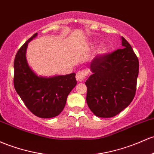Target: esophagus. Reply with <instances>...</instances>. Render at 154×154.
Wrapping results in <instances>:
<instances>
[{
    "label": "esophagus",
    "mask_w": 154,
    "mask_h": 154,
    "mask_svg": "<svg viewBox=\"0 0 154 154\" xmlns=\"http://www.w3.org/2000/svg\"><path fill=\"white\" fill-rule=\"evenodd\" d=\"M87 74H88L87 70L80 71V72H77V74H76V80H77V82H82V81L85 80Z\"/></svg>",
    "instance_id": "obj_1"
}]
</instances>
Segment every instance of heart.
Masks as SVG:
<instances>
[{
    "label": "heart",
    "instance_id": "b5f03b06",
    "mask_svg": "<svg viewBox=\"0 0 154 154\" xmlns=\"http://www.w3.org/2000/svg\"><path fill=\"white\" fill-rule=\"evenodd\" d=\"M94 45H95V43H92V44H91V47H94ZM107 45H106L105 44H102V45H101V46L99 47V48H98L97 52H97V55H104V54L106 52H107Z\"/></svg>",
    "mask_w": 154,
    "mask_h": 154
}]
</instances>
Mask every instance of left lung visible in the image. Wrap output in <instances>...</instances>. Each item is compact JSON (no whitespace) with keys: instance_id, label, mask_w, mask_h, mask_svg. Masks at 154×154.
I'll return each mask as SVG.
<instances>
[{"instance_id":"1","label":"left lung","mask_w":154,"mask_h":154,"mask_svg":"<svg viewBox=\"0 0 154 154\" xmlns=\"http://www.w3.org/2000/svg\"><path fill=\"white\" fill-rule=\"evenodd\" d=\"M121 40L122 49L96 56L90 64L86 102L98 117H114L134 97L139 60L129 42L123 36Z\"/></svg>"}]
</instances>
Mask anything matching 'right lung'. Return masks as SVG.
Listing matches in <instances>:
<instances>
[{
    "instance_id": "1",
    "label": "right lung",
    "mask_w": 154,
    "mask_h": 154,
    "mask_svg": "<svg viewBox=\"0 0 154 154\" xmlns=\"http://www.w3.org/2000/svg\"><path fill=\"white\" fill-rule=\"evenodd\" d=\"M37 35L33 34L17 52L14 85L30 112L39 118H50L58 116L63 109L67 96L77 85L76 74L43 77L32 70L27 61L26 50L28 43Z\"/></svg>"
}]
</instances>
